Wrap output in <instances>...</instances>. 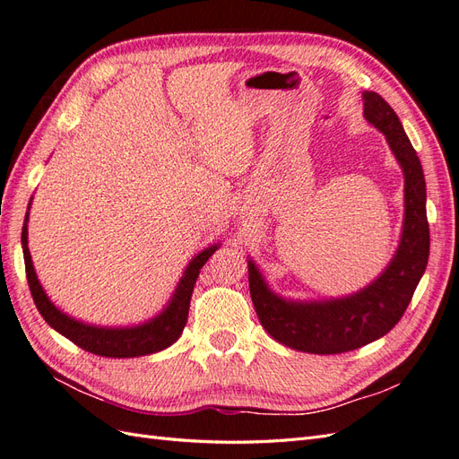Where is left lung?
Segmentation results:
<instances>
[{"label": "left lung", "mask_w": 459, "mask_h": 459, "mask_svg": "<svg viewBox=\"0 0 459 459\" xmlns=\"http://www.w3.org/2000/svg\"><path fill=\"white\" fill-rule=\"evenodd\" d=\"M364 117L385 134L404 170V226L386 270L358 293L329 300H285L264 281L248 260V287L262 327L289 349L310 354H341L386 335L404 316L429 260L427 191L418 152L393 107L379 93L364 91Z\"/></svg>", "instance_id": "left-lung-1"}]
</instances>
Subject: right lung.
<instances>
[{
	"label": "right lung",
	"instance_id": "obj_1",
	"mask_svg": "<svg viewBox=\"0 0 459 459\" xmlns=\"http://www.w3.org/2000/svg\"><path fill=\"white\" fill-rule=\"evenodd\" d=\"M26 221H29V212L24 216L21 241H22V253H24L26 280H29V287H30V293L38 312L55 331H59L63 337L73 341L76 346H80V349H84L97 356H107V358L147 356V354L169 349L170 344H174L179 339V335H182V331L187 324L189 302H191L193 287H195L199 272L204 266V262L211 258L216 248L220 247L218 243L211 245L189 262V266L184 272V277L179 280L174 290L172 300L169 302V307H166L159 316L149 319L147 324H140L135 327H97V325L78 322V319L63 314L48 299L46 290L41 289L32 266V258L29 251V226H26Z\"/></svg>",
	"mask_w": 459,
	"mask_h": 459
}]
</instances>
